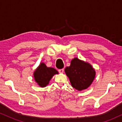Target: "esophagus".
Wrapping results in <instances>:
<instances>
[{"mask_svg": "<svg viewBox=\"0 0 122 122\" xmlns=\"http://www.w3.org/2000/svg\"><path fill=\"white\" fill-rule=\"evenodd\" d=\"M64 69H61L58 70V72H59L60 73H62L64 72Z\"/></svg>", "mask_w": 122, "mask_h": 122, "instance_id": "obj_1", "label": "esophagus"}]
</instances>
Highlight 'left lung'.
Masks as SVG:
<instances>
[{
	"label": "left lung",
	"mask_w": 122,
	"mask_h": 122,
	"mask_svg": "<svg viewBox=\"0 0 122 122\" xmlns=\"http://www.w3.org/2000/svg\"><path fill=\"white\" fill-rule=\"evenodd\" d=\"M65 72L72 86L79 91L90 86L95 77V71L92 66L77 58L71 61V65L65 68Z\"/></svg>",
	"instance_id": "obj_1"
}]
</instances>
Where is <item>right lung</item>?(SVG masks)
Masks as SVG:
<instances>
[{"label":"right lung","mask_w":122,"mask_h":122,"mask_svg":"<svg viewBox=\"0 0 122 122\" xmlns=\"http://www.w3.org/2000/svg\"><path fill=\"white\" fill-rule=\"evenodd\" d=\"M58 73L53 68H48L44 63H41L34 73L36 81L41 87H45L49 84L52 77Z\"/></svg>","instance_id":"obj_1"}]
</instances>
